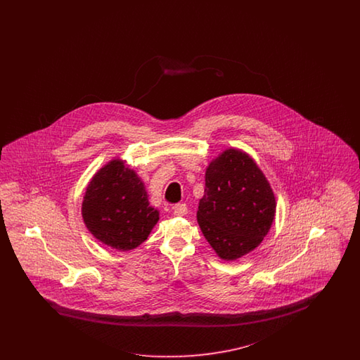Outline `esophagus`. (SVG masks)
<instances>
[{
  "label": "esophagus",
  "mask_w": 360,
  "mask_h": 360,
  "mask_svg": "<svg viewBox=\"0 0 360 360\" xmlns=\"http://www.w3.org/2000/svg\"><path fill=\"white\" fill-rule=\"evenodd\" d=\"M173 212H174V215L176 217H184L187 214V206H186L185 203H179V205H176L173 207Z\"/></svg>",
  "instance_id": "esophagus-1"
}]
</instances>
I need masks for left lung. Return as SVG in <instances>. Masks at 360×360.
<instances>
[{"mask_svg":"<svg viewBox=\"0 0 360 360\" xmlns=\"http://www.w3.org/2000/svg\"><path fill=\"white\" fill-rule=\"evenodd\" d=\"M274 214L271 185L248 154L229 149L208 165L196 218L219 257L236 260L253 251L271 229Z\"/></svg>","mask_w":360,"mask_h":360,"instance_id":"8db88e82","label":"left lung"}]
</instances>
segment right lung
Returning a JSON list of instances; mask_svg holds the SVG:
<instances>
[{
    "label": "right lung",
    "instance_id": "1",
    "mask_svg": "<svg viewBox=\"0 0 360 360\" xmlns=\"http://www.w3.org/2000/svg\"><path fill=\"white\" fill-rule=\"evenodd\" d=\"M89 232L117 251H129L148 239L158 221L139 175L121 160L101 167L89 182L82 205Z\"/></svg>",
    "mask_w": 360,
    "mask_h": 360
}]
</instances>
